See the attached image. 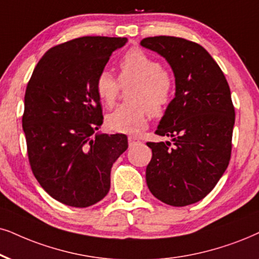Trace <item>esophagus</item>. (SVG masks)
I'll use <instances>...</instances> for the list:
<instances>
[{"mask_svg":"<svg viewBox=\"0 0 259 259\" xmlns=\"http://www.w3.org/2000/svg\"><path fill=\"white\" fill-rule=\"evenodd\" d=\"M127 141H129V146L130 147L135 146V145H137V143L141 142L140 139H137L136 136H129V137H127Z\"/></svg>","mask_w":259,"mask_h":259,"instance_id":"obj_1","label":"esophagus"}]
</instances>
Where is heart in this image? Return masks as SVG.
<instances>
[{
	"label": "heart",
	"instance_id": "heart-1",
	"mask_svg": "<svg viewBox=\"0 0 259 259\" xmlns=\"http://www.w3.org/2000/svg\"><path fill=\"white\" fill-rule=\"evenodd\" d=\"M119 80L110 71L101 70L96 78V91L106 106L118 97L120 84L135 82L130 92L132 104H123L106 118L110 130L120 134H137L145 129L148 117L161 116L171 103L175 82L168 71L155 58L141 49H132L119 61Z\"/></svg>",
	"mask_w": 259,
	"mask_h": 259
}]
</instances>
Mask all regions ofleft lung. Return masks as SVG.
Wrapping results in <instances>:
<instances>
[{
  "mask_svg": "<svg viewBox=\"0 0 259 259\" xmlns=\"http://www.w3.org/2000/svg\"><path fill=\"white\" fill-rule=\"evenodd\" d=\"M141 45L165 57L176 77V97L155 132L172 141L147 142L153 154L147 185L161 202L184 207L204 198L230 163L235 120L230 86L197 42L159 35Z\"/></svg>",
  "mask_w": 259,
  "mask_h": 259,
  "instance_id": "8db88e82",
  "label": "left lung"
}]
</instances>
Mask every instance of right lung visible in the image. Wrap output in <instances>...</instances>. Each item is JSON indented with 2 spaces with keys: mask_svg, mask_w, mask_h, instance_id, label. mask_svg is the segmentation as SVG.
<instances>
[{
  "mask_svg": "<svg viewBox=\"0 0 259 259\" xmlns=\"http://www.w3.org/2000/svg\"><path fill=\"white\" fill-rule=\"evenodd\" d=\"M126 40L88 35L58 44L39 60L26 87L29 165L41 188L63 204L86 208L101 201L111 167L127 148L124 134L93 136L103 124L96 78Z\"/></svg>",
  "mask_w": 259,
  "mask_h": 259,
  "instance_id": "obj_1",
  "label": "right lung"
}]
</instances>
